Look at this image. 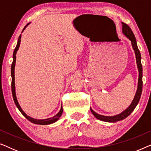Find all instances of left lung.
I'll list each match as a JSON object with an SVG mask.
<instances>
[{
	"mask_svg": "<svg viewBox=\"0 0 151 151\" xmlns=\"http://www.w3.org/2000/svg\"><path fill=\"white\" fill-rule=\"evenodd\" d=\"M122 33L128 39H129L131 40L132 47H133V50L135 51L136 63H137L138 71H139L137 88L135 96H134V98L133 101H132V102L131 103V104L129 105V106L127 109H126L124 111H123L119 114L112 115V116H106V115L98 114V113L95 112L91 108H90V110L93 113V115L97 119H100L101 121L107 122H117L118 121L122 120V119H125L126 117L129 116V115H131V113L133 112L136 106L137 105L138 102H139L142 91V65L141 63V54H140L139 50L137 47V41H136L135 37L134 36L131 29L127 24H125L124 22H122Z\"/></svg>",
	"mask_w": 151,
	"mask_h": 151,
	"instance_id": "left-lung-1",
	"label": "left lung"
}]
</instances>
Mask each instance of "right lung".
I'll use <instances>...</instances> for the list:
<instances>
[{
	"label": "right lung",
	"instance_id": "add662e5",
	"mask_svg": "<svg viewBox=\"0 0 151 151\" xmlns=\"http://www.w3.org/2000/svg\"><path fill=\"white\" fill-rule=\"evenodd\" d=\"M31 22H29V23L27 24V25L24 27L23 30H22V33L23 32V31L25 29V28L27 27L29 24ZM20 40H21V34L20 35L19 38L18 39V42L17 45H16V47L15 49H14V53H13V62H12V67H11V75H12V96H13V98H14V101L15 102V104L17 106V108L18 109V110L20 111V113H22V115H24V117H26L27 119H28L29 121H30L31 122L36 124H39V125H47V124H53L55 122L58 120V119L60 117V116L63 114V105H61V108L60 110L58 113H57L56 115H54V116L49 117V118H47V119H35L33 118V117L29 116L26 114L24 112V111L22 110L20 107L19 103L18 102L17 98H16V87H15V76H14V69H15V65H16V53H17V51L19 49L20 45Z\"/></svg>",
	"mask_w": 151,
	"mask_h": 151
}]
</instances>
